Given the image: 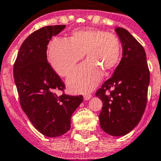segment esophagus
<instances>
[{"mask_svg": "<svg viewBox=\"0 0 161 161\" xmlns=\"http://www.w3.org/2000/svg\"><path fill=\"white\" fill-rule=\"evenodd\" d=\"M83 98H84L85 100H90L91 98H92V95H91V94H86V95H84Z\"/></svg>", "mask_w": 161, "mask_h": 161, "instance_id": "1", "label": "esophagus"}]
</instances>
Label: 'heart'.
I'll return each mask as SVG.
<instances>
[{"label":"heart","instance_id":"b5f03b06","mask_svg":"<svg viewBox=\"0 0 161 161\" xmlns=\"http://www.w3.org/2000/svg\"><path fill=\"white\" fill-rule=\"evenodd\" d=\"M86 53L87 61L68 80L69 90L78 93L92 91L100 82L103 71L109 73L117 65L121 54L115 35L96 29L77 30L69 40L54 39L48 47V61L56 72L69 76Z\"/></svg>","mask_w":161,"mask_h":161}]
</instances>
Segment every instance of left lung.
<instances>
[{"label": "left lung", "mask_w": 161, "mask_h": 161, "mask_svg": "<svg viewBox=\"0 0 161 161\" xmlns=\"http://www.w3.org/2000/svg\"><path fill=\"white\" fill-rule=\"evenodd\" d=\"M115 31L122 47V57L96 96L103 102L99 115L101 129L112 136H123L139 124L144 113L150 72L143 47L125 29L117 27Z\"/></svg>", "instance_id": "8db88e82"}]
</instances>
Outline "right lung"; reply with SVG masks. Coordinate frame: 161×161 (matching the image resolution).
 <instances>
[{"label": "right lung", "instance_id": "obj_1", "mask_svg": "<svg viewBox=\"0 0 161 161\" xmlns=\"http://www.w3.org/2000/svg\"><path fill=\"white\" fill-rule=\"evenodd\" d=\"M65 25L42 27L21 45L14 65V78L20 104L32 125L47 137H58L70 129L71 116L82 96H58L65 84L47 60V44Z\"/></svg>", "mask_w": 161, "mask_h": 161}]
</instances>
